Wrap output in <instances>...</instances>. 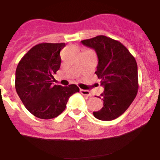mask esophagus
Segmentation results:
<instances>
[{
  "instance_id": "1",
  "label": "esophagus",
  "mask_w": 160,
  "mask_h": 160,
  "mask_svg": "<svg viewBox=\"0 0 160 160\" xmlns=\"http://www.w3.org/2000/svg\"><path fill=\"white\" fill-rule=\"evenodd\" d=\"M80 91L82 95H86V96H92V93L89 90H86V89H80Z\"/></svg>"
}]
</instances>
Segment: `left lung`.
<instances>
[{"label": "left lung", "instance_id": "8db88e82", "mask_svg": "<svg viewBox=\"0 0 160 160\" xmlns=\"http://www.w3.org/2000/svg\"><path fill=\"white\" fill-rule=\"evenodd\" d=\"M81 43L96 52L98 63L95 74L104 88L98 96L103 100V108L93 115L100 120H114L128 109L137 95V62L123 44L111 38L99 35Z\"/></svg>", "mask_w": 160, "mask_h": 160}]
</instances>
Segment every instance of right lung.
Wrapping results in <instances>:
<instances>
[{
	"label": "right lung",
	"mask_w": 160,
	"mask_h": 160,
	"mask_svg": "<svg viewBox=\"0 0 160 160\" xmlns=\"http://www.w3.org/2000/svg\"><path fill=\"white\" fill-rule=\"evenodd\" d=\"M65 43H42L33 47L18 64L15 86L26 109L40 119L49 120L65 111L68 99L80 89L75 84L54 85L53 74L61 65L60 51Z\"/></svg>",
	"instance_id": "add662e5"
}]
</instances>
